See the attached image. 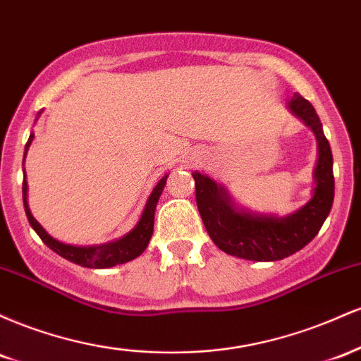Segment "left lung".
Returning a JSON list of instances; mask_svg holds the SVG:
<instances>
[{"mask_svg": "<svg viewBox=\"0 0 361 361\" xmlns=\"http://www.w3.org/2000/svg\"><path fill=\"white\" fill-rule=\"evenodd\" d=\"M287 109L316 135L317 159L312 171V197L295 212L256 214L235 204L226 186L193 171L197 207L219 250L250 261H279L300 251L316 238L334 200L333 154L316 110L299 93L287 100Z\"/></svg>", "mask_w": 361, "mask_h": 361, "instance_id": "obj_1", "label": "left lung"}]
</instances>
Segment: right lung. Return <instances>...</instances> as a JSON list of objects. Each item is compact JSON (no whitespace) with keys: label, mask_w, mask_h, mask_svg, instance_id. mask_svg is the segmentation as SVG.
<instances>
[{"label":"right lung","mask_w":361,"mask_h":361,"mask_svg":"<svg viewBox=\"0 0 361 361\" xmlns=\"http://www.w3.org/2000/svg\"><path fill=\"white\" fill-rule=\"evenodd\" d=\"M42 114V110L37 114V118L39 115ZM34 132H30V137H28L27 146H25V154H23V163H25V156H27L28 147H30L32 140H34ZM169 175H164L157 181L154 188H152L151 195H149L146 205H144L142 214H140L137 224L128 231L127 234H123L122 238L114 239V241L105 243V244H97V246H74V244H66L57 241L56 238H52L47 231L40 226L39 222L35 221V217L30 212V207H28V183H27V175H25V168H23V207H25V214H27L28 222H30L32 229L39 234V238L47 244L49 247L54 252L66 258L71 263L80 264V267L85 268H111L117 267V264H123L127 261L135 259L137 256H140L144 252V250L147 247L149 241H151L152 235V229H154V212H156V205L159 202L161 193H163L164 186H166V180Z\"/></svg>","instance_id":"add662e5"}]
</instances>
